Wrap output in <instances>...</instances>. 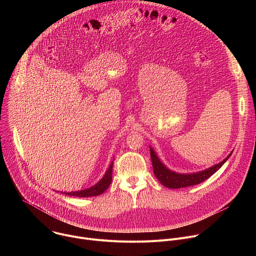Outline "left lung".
<instances>
[{"label": "left lung", "instance_id": "8db88e82", "mask_svg": "<svg viewBox=\"0 0 256 256\" xmlns=\"http://www.w3.org/2000/svg\"><path fill=\"white\" fill-rule=\"evenodd\" d=\"M150 154H151V160L153 165L154 174L157 177V179L161 182V184L168 188H188L192 186H196L200 184V182L204 181L208 177H210L214 173H216L218 169H220L224 163L229 159V157L232 155V152L225 158L222 162L218 164H216L208 169H204L200 172L194 173H177L175 171L170 170L168 167L163 164V162L159 159L155 151L152 147H150Z\"/></svg>", "mask_w": 256, "mask_h": 256}]
</instances>
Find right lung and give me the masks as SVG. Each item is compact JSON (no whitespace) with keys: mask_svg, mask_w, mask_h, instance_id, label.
I'll use <instances>...</instances> for the list:
<instances>
[{"mask_svg":"<svg viewBox=\"0 0 256 256\" xmlns=\"http://www.w3.org/2000/svg\"><path fill=\"white\" fill-rule=\"evenodd\" d=\"M112 166H114V161L112 164L109 165L108 169L106 170L105 174L103 177L97 182L96 184L93 186L83 190H77V192H64L66 196H79V198H91V196H96L102 194L108 186H110L112 180Z\"/></svg>","mask_w":256,"mask_h":256,"instance_id":"1","label":"right lung"}]
</instances>
